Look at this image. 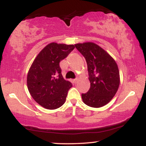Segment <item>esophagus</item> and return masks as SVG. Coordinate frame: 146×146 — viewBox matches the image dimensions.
Listing matches in <instances>:
<instances>
[{
	"mask_svg": "<svg viewBox=\"0 0 146 146\" xmlns=\"http://www.w3.org/2000/svg\"><path fill=\"white\" fill-rule=\"evenodd\" d=\"M73 82H74V83H75V84L78 83V78L75 79V80H73Z\"/></svg>",
	"mask_w": 146,
	"mask_h": 146,
	"instance_id": "1",
	"label": "esophagus"
}]
</instances>
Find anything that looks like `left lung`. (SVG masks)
<instances>
[{
    "label": "left lung",
    "mask_w": 146,
    "mask_h": 146,
    "mask_svg": "<svg viewBox=\"0 0 146 146\" xmlns=\"http://www.w3.org/2000/svg\"><path fill=\"white\" fill-rule=\"evenodd\" d=\"M75 47L86 59L90 82V89L82 94L85 104L100 108L116 94L120 83L116 62L105 50L93 42L78 43Z\"/></svg>",
    "instance_id": "obj_1"
}]
</instances>
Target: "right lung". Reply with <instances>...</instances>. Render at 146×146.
Instances as JSON below:
<instances>
[{"instance_id":"obj_1","label":"right lung","mask_w":146,"mask_h":146,"mask_svg":"<svg viewBox=\"0 0 146 146\" xmlns=\"http://www.w3.org/2000/svg\"><path fill=\"white\" fill-rule=\"evenodd\" d=\"M74 48L73 44L51 42L33 60L27 74V88L33 100L44 108L56 109L66 101L72 84L63 78L60 62Z\"/></svg>"}]
</instances>
